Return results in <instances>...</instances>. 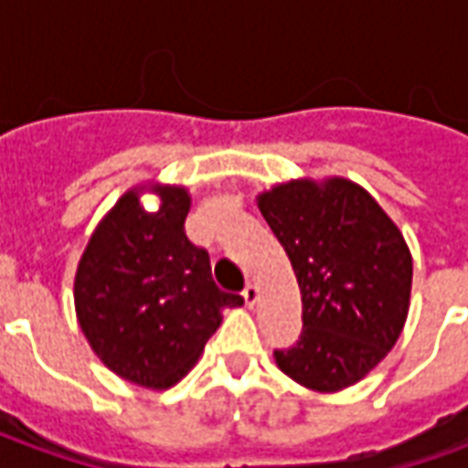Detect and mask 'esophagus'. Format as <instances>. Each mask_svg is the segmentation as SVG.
I'll return each instance as SVG.
<instances>
[{
    "label": "esophagus",
    "instance_id": "34e87169",
    "mask_svg": "<svg viewBox=\"0 0 468 468\" xmlns=\"http://www.w3.org/2000/svg\"><path fill=\"white\" fill-rule=\"evenodd\" d=\"M258 295H261V288H258V285H255V283H248V285H245L243 298H245V303L250 305V308H253L255 301H258Z\"/></svg>",
    "mask_w": 468,
    "mask_h": 468
}]
</instances>
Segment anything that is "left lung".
Masks as SVG:
<instances>
[{
  "label": "left lung",
  "mask_w": 468,
  "mask_h": 468,
  "mask_svg": "<svg viewBox=\"0 0 468 468\" xmlns=\"http://www.w3.org/2000/svg\"><path fill=\"white\" fill-rule=\"evenodd\" d=\"M291 258L303 331L278 368L318 393L348 388L391 351L406 324L413 261L383 207L346 177L291 180L258 195Z\"/></svg>",
  "instance_id": "obj_1"
}]
</instances>
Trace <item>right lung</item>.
Instances as JSON below:
<instances>
[{"instance_id": "1", "label": "right lung", "mask_w": 468, "mask_h": 468, "mask_svg": "<svg viewBox=\"0 0 468 468\" xmlns=\"http://www.w3.org/2000/svg\"><path fill=\"white\" fill-rule=\"evenodd\" d=\"M144 189L158 207L144 211ZM193 197L183 185H137L90 235L75 273L77 324L107 368L163 391L193 368L223 308L243 305L213 281L210 258L185 235Z\"/></svg>"}]
</instances>
